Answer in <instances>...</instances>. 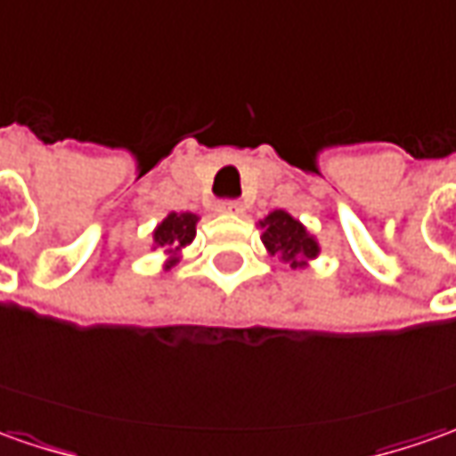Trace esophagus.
<instances>
[{"instance_id":"1","label":"esophagus","mask_w":456,"mask_h":456,"mask_svg":"<svg viewBox=\"0 0 456 456\" xmlns=\"http://www.w3.org/2000/svg\"><path fill=\"white\" fill-rule=\"evenodd\" d=\"M222 215H244V204L241 202H222L219 204Z\"/></svg>"}]
</instances>
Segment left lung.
<instances>
[{"label":"left lung","mask_w":456,"mask_h":456,"mask_svg":"<svg viewBox=\"0 0 456 456\" xmlns=\"http://www.w3.org/2000/svg\"><path fill=\"white\" fill-rule=\"evenodd\" d=\"M259 229L269 256H277L289 269H306L322 252L317 237L284 209H274L259 219Z\"/></svg>","instance_id":"1"}]
</instances>
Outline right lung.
<instances>
[{
    "mask_svg": "<svg viewBox=\"0 0 456 456\" xmlns=\"http://www.w3.org/2000/svg\"><path fill=\"white\" fill-rule=\"evenodd\" d=\"M197 222L200 215L191 212H169L162 222L151 232V249L164 252V272L176 267V262L182 259L184 247H189L197 237Z\"/></svg>",
    "mask_w": 456,
    "mask_h": 456,
    "instance_id": "1",
    "label": "right lung"
}]
</instances>
